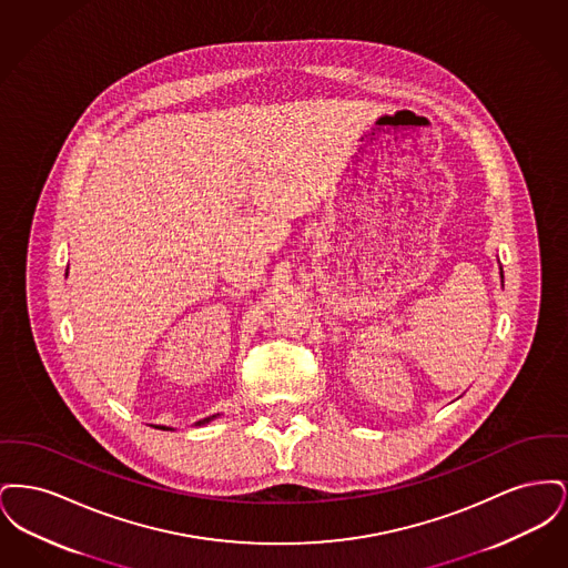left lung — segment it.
Instances as JSON below:
<instances>
[{"mask_svg": "<svg viewBox=\"0 0 568 568\" xmlns=\"http://www.w3.org/2000/svg\"><path fill=\"white\" fill-rule=\"evenodd\" d=\"M500 281H503V283H505V276H503V268H500Z\"/></svg>", "mask_w": 568, "mask_h": 568, "instance_id": "1", "label": "left lung"}]
</instances>
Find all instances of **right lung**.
Masks as SVG:
<instances>
[{"label":"right lung","mask_w":568,"mask_h":568,"mask_svg":"<svg viewBox=\"0 0 568 568\" xmlns=\"http://www.w3.org/2000/svg\"><path fill=\"white\" fill-rule=\"evenodd\" d=\"M65 276H68V274H65ZM216 417H221V413H215V415H211V417H204V419L195 422V426H206V424H211ZM155 428H160V430H174V428H170V426H155Z\"/></svg>","instance_id":"right-lung-1"}]
</instances>
